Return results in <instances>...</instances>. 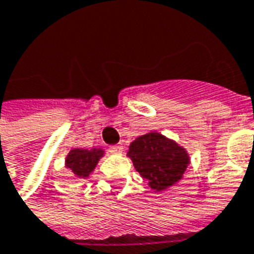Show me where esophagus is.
<instances>
[{"instance_id":"obj_1","label":"esophagus","mask_w":254,"mask_h":254,"mask_svg":"<svg viewBox=\"0 0 254 254\" xmlns=\"http://www.w3.org/2000/svg\"><path fill=\"white\" fill-rule=\"evenodd\" d=\"M123 150L125 149H123V146L122 145H115L109 147V153H112V154H122Z\"/></svg>"}]
</instances>
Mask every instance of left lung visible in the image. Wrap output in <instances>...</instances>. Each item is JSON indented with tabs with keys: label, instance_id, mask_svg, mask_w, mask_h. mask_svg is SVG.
Returning <instances> with one entry per match:
<instances>
[{
	"label": "left lung",
	"instance_id": "1",
	"mask_svg": "<svg viewBox=\"0 0 254 254\" xmlns=\"http://www.w3.org/2000/svg\"><path fill=\"white\" fill-rule=\"evenodd\" d=\"M127 155L149 186L158 192L180 181L190 164L186 150L158 132L138 136L129 145Z\"/></svg>",
	"mask_w": 254,
	"mask_h": 254
}]
</instances>
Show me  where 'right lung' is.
I'll return each instance as SVG.
<instances>
[{"mask_svg":"<svg viewBox=\"0 0 254 254\" xmlns=\"http://www.w3.org/2000/svg\"><path fill=\"white\" fill-rule=\"evenodd\" d=\"M104 151L100 149H74L68 153L66 158V166L73 172L77 177H88L97 165L100 157H103Z\"/></svg>","mask_w":254,"mask_h":254,"instance_id":"right-lung-1","label":"right lung"}]
</instances>
